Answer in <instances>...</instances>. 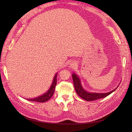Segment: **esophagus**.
Returning <instances> with one entry per match:
<instances>
[{
  "mask_svg": "<svg viewBox=\"0 0 132 132\" xmlns=\"http://www.w3.org/2000/svg\"><path fill=\"white\" fill-rule=\"evenodd\" d=\"M78 65H77V63L75 61H73L71 62L70 64H69V67L70 68H72V69H74V68H75L76 67H77Z\"/></svg>",
  "mask_w": 132,
  "mask_h": 132,
  "instance_id": "1",
  "label": "esophagus"
}]
</instances>
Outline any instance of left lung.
Returning <instances> with one entry per match:
<instances>
[{
  "mask_svg": "<svg viewBox=\"0 0 132 132\" xmlns=\"http://www.w3.org/2000/svg\"><path fill=\"white\" fill-rule=\"evenodd\" d=\"M72 78L73 80L74 86L75 87V90L76 93L81 98H83L87 101H94L96 100L102 98L106 97L107 96L112 93L113 91L117 89V86L116 88L113 90L109 93H90V92L86 91L83 89V87L81 84V81L79 78L78 77L76 74H73Z\"/></svg>",
  "mask_w": 132,
  "mask_h": 132,
  "instance_id": "left-lung-1",
  "label": "left lung"
}]
</instances>
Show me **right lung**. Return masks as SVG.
Segmentation results:
<instances>
[{"mask_svg": "<svg viewBox=\"0 0 132 132\" xmlns=\"http://www.w3.org/2000/svg\"><path fill=\"white\" fill-rule=\"evenodd\" d=\"M57 73L55 75L53 80L52 84V85L50 87V89L48 90L45 94L43 95L39 96L38 97H37L34 98H27V100H29L31 101H36L38 102H45L47 101L48 100L52 97L53 95L54 94L55 87L57 85Z\"/></svg>", "mask_w": 132, "mask_h": 132, "instance_id": "right-lung-1", "label": "right lung"}]
</instances>
